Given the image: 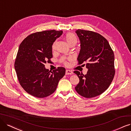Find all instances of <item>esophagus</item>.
Wrapping results in <instances>:
<instances>
[{
  "mask_svg": "<svg viewBox=\"0 0 131 131\" xmlns=\"http://www.w3.org/2000/svg\"><path fill=\"white\" fill-rule=\"evenodd\" d=\"M73 72L69 70H67L66 71V75H69V74H73Z\"/></svg>",
  "mask_w": 131,
  "mask_h": 131,
  "instance_id": "obj_1",
  "label": "esophagus"
}]
</instances>
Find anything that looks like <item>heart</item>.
I'll return each mask as SVG.
<instances>
[{
  "instance_id": "b5f03b06",
  "label": "heart",
  "mask_w": 131,
  "mask_h": 131,
  "mask_svg": "<svg viewBox=\"0 0 131 131\" xmlns=\"http://www.w3.org/2000/svg\"><path fill=\"white\" fill-rule=\"evenodd\" d=\"M65 39L68 44L71 46L72 45H75L77 42V38L75 35L72 33H67ZM55 48V43H53L52 45V49L54 50ZM66 65H67V63H65Z\"/></svg>"
}]
</instances>
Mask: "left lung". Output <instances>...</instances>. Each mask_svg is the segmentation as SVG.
<instances>
[{
	"instance_id": "8db88e82",
	"label": "left lung",
	"mask_w": 131,
	"mask_h": 131,
	"mask_svg": "<svg viewBox=\"0 0 131 131\" xmlns=\"http://www.w3.org/2000/svg\"><path fill=\"white\" fill-rule=\"evenodd\" d=\"M75 33L80 41L77 60L79 64L86 62L88 71L85 75L78 71H74L79 78L75 89L85 98L95 97L107 90L113 79L114 53L108 41L100 34L80 29Z\"/></svg>"
}]
</instances>
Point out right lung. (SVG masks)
Instances as JSON below:
<instances>
[{
    "instance_id": "1",
    "label": "right lung",
    "mask_w": 131,
    "mask_h": 131,
    "mask_svg": "<svg viewBox=\"0 0 131 131\" xmlns=\"http://www.w3.org/2000/svg\"><path fill=\"white\" fill-rule=\"evenodd\" d=\"M62 31L50 30L31 34L19 47L14 68L19 83L26 92L42 98L56 91L65 69L59 67L53 72L45 67L52 58V45Z\"/></svg>"
}]
</instances>
